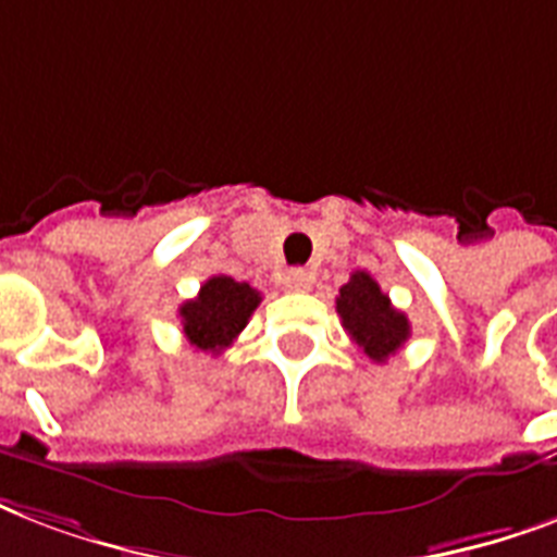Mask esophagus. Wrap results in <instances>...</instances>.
Instances as JSON below:
<instances>
[{
    "label": "esophagus",
    "instance_id": "34e87169",
    "mask_svg": "<svg viewBox=\"0 0 557 557\" xmlns=\"http://www.w3.org/2000/svg\"><path fill=\"white\" fill-rule=\"evenodd\" d=\"M284 287L293 293H301V290H308L310 287V273L308 270H287V275H284Z\"/></svg>",
    "mask_w": 557,
    "mask_h": 557
}]
</instances>
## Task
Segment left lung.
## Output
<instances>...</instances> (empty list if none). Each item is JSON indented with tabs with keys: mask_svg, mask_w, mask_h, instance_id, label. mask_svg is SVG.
I'll use <instances>...</instances> for the list:
<instances>
[{
	"mask_svg": "<svg viewBox=\"0 0 557 557\" xmlns=\"http://www.w3.org/2000/svg\"><path fill=\"white\" fill-rule=\"evenodd\" d=\"M337 313L348 337L374 363H386L409 339V319L398 308H392L381 284L363 270L351 273L348 284L339 287Z\"/></svg>",
	"mask_w": 557,
	"mask_h": 557,
	"instance_id": "obj_1",
	"label": "left lung"
}]
</instances>
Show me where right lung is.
I'll return each mask as SVG.
<instances>
[{
	"instance_id": "1",
	"label": "right lung",
	"mask_w": 557,
	"mask_h": 557,
	"mask_svg": "<svg viewBox=\"0 0 557 557\" xmlns=\"http://www.w3.org/2000/svg\"><path fill=\"white\" fill-rule=\"evenodd\" d=\"M261 293L230 275H211L200 293L180 308L183 334L197 351L220 355L247 327Z\"/></svg>"
}]
</instances>
